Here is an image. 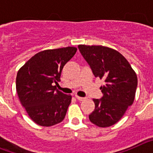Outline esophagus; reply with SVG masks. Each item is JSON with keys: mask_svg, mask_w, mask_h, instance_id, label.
I'll return each instance as SVG.
<instances>
[{"mask_svg": "<svg viewBox=\"0 0 153 153\" xmlns=\"http://www.w3.org/2000/svg\"><path fill=\"white\" fill-rule=\"evenodd\" d=\"M75 97L79 101H83V100H85V98H83V97H79V96H77V95H76Z\"/></svg>", "mask_w": 153, "mask_h": 153, "instance_id": "34e87169", "label": "esophagus"}]
</instances>
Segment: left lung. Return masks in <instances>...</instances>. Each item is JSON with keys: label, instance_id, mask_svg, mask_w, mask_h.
I'll return each mask as SVG.
<instances>
[{"label": "left lung", "instance_id": "1", "mask_svg": "<svg viewBox=\"0 0 153 153\" xmlns=\"http://www.w3.org/2000/svg\"><path fill=\"white\" fill-rule=\"evenodd\" d=\"M96 77L105 79L101 86L102 97L93 99L95 109L89 115L90 122L109 127L123 117L134 102L137 76L128 60L114 49L103 46H78Z\"/></svg>", "mask_w": 153, "mask_h": 153}]
</instances>
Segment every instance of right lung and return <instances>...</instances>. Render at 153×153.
Instances as JSON below:
<instances>
[{
  "label": "right lung",
  "mask_w": 153,
  "mask_h": 153,
  "mask_svg": "<svg viewBox=\"0 0 153 153\" xmlns=\"http://www.w3.org/2000/svg\"><path fill=\"white\" fill-rule=\"evenodd\" d=\"M77 48L67 47L37 53L20 68L16 78L19 100L30 118L41 126H51L64 119L72 97L56 90L64 65Z\"/></svg>",
  "instance_id": "1"
}]
</instances>
